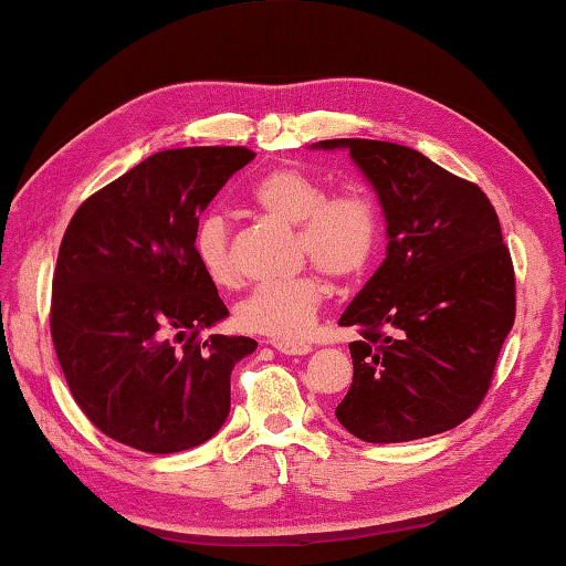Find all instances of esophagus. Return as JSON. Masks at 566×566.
<instances>
[{
	"label": "esophagus",
	"mask_w": 566,
	"mask_h": 566,
	"mask_svg": "<svg viewBox=\"0 0 566 566\" xmlns=\"http://www.w3.org/2000/svg\"><path fill=\"white\" fill-rule=\"evenodd\" d=\"M272 346L284 353V356H306V353H312V346L304 340H272Z\"/></svg>",
	"instance_id": "34e87169"
}]
</instances>
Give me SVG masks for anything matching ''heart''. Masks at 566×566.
Returning <instances> with one entry per match:
<instances>
[{"label":"heart","mask_w":566,"mask_h":566,"mask_svg":"<svg viewBox=\"0 0 566 566\" xmlns=\"http://www.w3.org/2000/svg\"><path fill=\"white\" fill-rule=\"evenodd\" d=\"M252 203L280 223L296 226L298 248L321 272L350 280L368 268L380 240V210L373 196L350 188L328 196L326 186L296 166H280L252 186ZM196 258L210 282L230 284V223L223 213L201 218L193 235ZM326 286L314 272L252 286L235 306L240 328L272 338H296L314 324Z\"/></svg>","instance_id":"1"}]
</instances>
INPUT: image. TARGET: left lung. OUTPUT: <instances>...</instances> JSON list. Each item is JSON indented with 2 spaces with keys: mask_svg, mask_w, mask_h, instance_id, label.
<instances>
[{
  "mask_svg": "<svg viewBox=\"0 0 566 566\" xmlns=\"http://www.w3.org/2000/svg\"><path fill=\"white\" fill-rule=\"evenodd\" d=\"M348 149L385 216V260L340 314L356 326L353 382L338 422L370 444L441 434L489 392L515 321V274L479 186L392 142L326 139Z\"/></svg>",
  "mask_w": 566,
  "mask_h": 566,
  "instance_id": "obj_1",
  "label": "left lung"
}]
</instances>
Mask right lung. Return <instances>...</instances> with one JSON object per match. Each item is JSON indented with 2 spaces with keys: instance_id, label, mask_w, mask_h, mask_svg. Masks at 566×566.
Returning <instances> with one entry per match:
<instances>
[{
  "instance_id": "right-lung-1",
  "label": "right lung",
  "mask_w": 566,
  "mask_h": 566,
  "mask_svg": "<svg viewBox=\"0 0 566 566\" xmlns=\"http://www.w3.org/2000/svg\"><path fill=\"white\" fill-rule=\"evenodd\" d=\"M245 147L166 149L75 210L53 272L51 338L85 417L147 453L203 444L230 412L248 336H198L228 316L196 258L198 216Z\"/></svg>"
}]
</instances>
